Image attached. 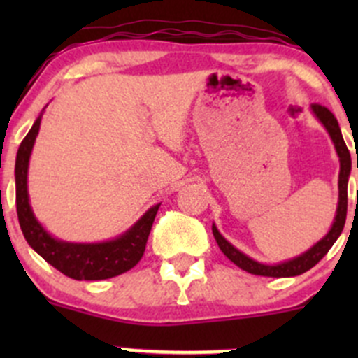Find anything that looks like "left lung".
<instances>
[{"instance_id": "8db88e82", "label": "left lung", "mask_w": 358, "mask_h": 358, "mask_svg": "<svg viewBox=\"0 0 358 358\" xmlns=\"http://www.w3.org/2000/svg\"><path fill=\"white\" fill-rule=\"evenodd\" d=\"M312 112L315 114V117L319 119L324 124V128L329 133L331 140H333L336 152L339 157V180H338V189H339V201H338V209H336V216L333 227H331L329 232L326 234V237L319 241L317 244H313L308 251H305L303 255L296 256V258L287 259L284 263H277V265H265V263H259L256 259L249 258V256L241 252L239 249H236L222 234L218 232L215 225H213V236H215L216 243H218L220 249H222L223 255L230 259V262L236 263L239 268L246 270L249 273H255V275H263V277H294L301 275L306 270H310L312 266H315L324 256L327 255L333 244L336 243L339 236L343 232V227H345L346 220V208H348V176L352 171V157H350V150L346 147L345 140H343L341 129H339L338 119L334 117L333 112L327 107L319 106V103H313ZM358 168V161H357Z\"/></svg>"}]
</instances>
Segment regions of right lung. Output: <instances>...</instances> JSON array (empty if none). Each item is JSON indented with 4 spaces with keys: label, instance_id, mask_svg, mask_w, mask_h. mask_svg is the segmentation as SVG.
Segmentation results:
<instances>
[{
    "label": "right lung",
    "instance_id": "right-lung-1",
    "mask_svg": "<svg viewBox=\"0 0 358 358\" xmlns=\"http://www.w3.org/2000/svg\"><path fill=\"white\" fill-rule=\"evenodd\" d=\"M39 124H41V115L36 119L31 131L20 143L15 161L17 215H19V223L25 241L41 258H45L50 265L55 266L59 272L71 279L102 280L128 272L142 259L154 218L161 204L152 206L122 236L106 241V243L76 244L52 237L36 220L27 194L29 157H31L32 147L38 136Z\"/></svg>",
    "mask_w": 358,
    "mask_h": 358
}]
</instances>
